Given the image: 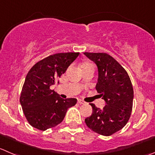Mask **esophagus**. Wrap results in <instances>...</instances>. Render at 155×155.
Instances as JSON below:
<instances>
[{"label":"esophagus","instance_id":"1","mask_svg":"<svg viewBox=\"0 0 155 155\" xmlns=\"http://www.w3.org/2000/svg\"><path fill=\"white\" fill-rule=\"evenodd\" d=\"M78 104H85V102L83 101L82 100L79 99V100H78Z\"/></svg>","mask_w":155,"mask_h":155}]
</instances>
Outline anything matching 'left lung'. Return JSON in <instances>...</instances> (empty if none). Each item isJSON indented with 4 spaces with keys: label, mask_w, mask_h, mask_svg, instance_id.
I'll return each mask as SVG.
<instances>
[{
    "label": "left lung",
    "mask_w": 155,
    "mask_h": 155,
    "mask_svg": "<svg viewBox=\"0 0 155 155\" xmlns=\"http://www.w3.org/2000/svg\"><path fill=\"white\" fill-rule=\"evenodd\" d=\"M98 69L96 90L106 102L103 109L90 104L93 113L85 120L94 133L109 136L124 128L133 110V88L125 69L106 53H83Z\"/></svg>",
    "instance_id": "8db88e82"
}]
</instances>
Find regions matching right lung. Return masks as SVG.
I'll list each match as a JSON object with an SVG mask.
<instances>
[{"mask_svg": "<svg viewBox=\"0 0 155 155\" xmlns=\"http://www.w3.org/2000/svg\"><path fill=\"white\" fill-rule=\"evenodd\" d=\"M79 53L67 52L51 54L36 63L28 71L19 101L28 124L45 131L61 124L69 107L77 102L76 98L63 99L51 90Z\"/></svg>", "mask_w": 155, "mask_h": 155, "instance_id": "obj_1", "label": "right lung"}]
</instances>
